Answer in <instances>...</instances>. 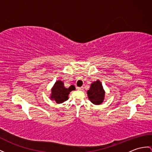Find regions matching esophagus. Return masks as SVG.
I'll return each instance as SVG.
<instances>
[{"label":"esophagus","mask_w":152,"mask_h":152,"mask_svg":"<svg viewBox=\"0 0 152 152\" xmlns=\"http://www.w3.org/2000/svg\"><path fill=\"white\" fill-rule=\"evenodd\" d=\"M77 89L78 90H84V88L83 87H77Z\"/></svg>","instance_id":"esophagus-1"}]
</instances>
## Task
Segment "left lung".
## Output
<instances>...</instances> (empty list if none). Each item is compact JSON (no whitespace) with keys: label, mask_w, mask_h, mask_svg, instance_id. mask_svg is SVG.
Masks as SVG:
<instances>
[{"label":"left lung","mask_w":152,"mask_h":152,"mask_svg":"<svg viewBox=\"0 0 152 152\" xmlns=\"http://www.w3.org/2000/svg\"><path fill=\"white\" fill-rule=\"evenodd\" d=\"M87 95L89 100L94 104H101L104 100L105 91L101 81L97 80L92 83L87 91Z\"/></svg>","instance_id":"left-lung-1"}]
</instances>
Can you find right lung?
I'll list each match as a JSON object with an SVG mask.
<instances>
[{"label": "right lung", "instance_id": "1", "mask_svg": "<svg viewBox=\"0 0 152 152\" xmlns=\"http://www.w3.org/2000/svg\"><path fill=\"white\" fill-rule=\"evenodd\" d=\"M75 90V87L73 85L66 88L64 86V83L61 80H58L51 88L50 98L51 101H55L57 104H61L67 101L70 92Z\"/></svg>", "mask_w": 152, "mask_h": 152}]
</instances>
